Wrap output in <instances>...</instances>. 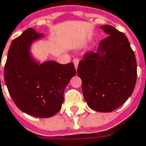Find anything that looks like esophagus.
<instances>
[{
    "instance_id": "34e87169",
    "label": "esophagus",
    "mask_w": 146,
    "mask_h": 146,
    "mask_svg": "<svg viewBox=\"0 0 146 146\" xmlns=\"http://www.w3.org/2000/svg\"><path fill=\"white\" fill-rule=\"evenodd\" d=\"M73 63H74V66H75V68L76 70H77V67H78V64H79V59H74L73 60Z\"/></svg>"
}]
</instances>
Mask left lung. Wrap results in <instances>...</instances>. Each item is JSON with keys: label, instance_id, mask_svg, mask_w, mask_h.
Here are the masks:
<instances>
[{"label": "left lung", "instance_id": "8db88e82", "mask_svg": "<svg viewBox=\"0 0 146 146\" xmlns=\"http://www.w3.org/2000/svg\"><path fill=\"white\" fill-rule=\"evenodd\" d=\"M100 29L108 35L98 52H87L79 62L84 98L88 106L99 112H111L128 100L135 87L137 63L128 38L114 27Z\"/></svg>", "mask_w": 146, "mask_h": 146}]
</instances>
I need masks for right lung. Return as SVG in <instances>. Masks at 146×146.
Masks as SVG:
<instances>
[{"label": "right lung", "instance_id": "obj_1", "mask_svg": "<svg viewBox=\"0 0 146 146\" xmlns=\"http://www.w3.org/2000/svg\"><path fill=\"white\" fill-rule=\"evenodd\" d=\"M42 37L43 34L30 28L13 40L4 66V80L21 111L50 117L61 109L65 88L76 71L73 62L35 61L30 53L31 45Z\"/></svg>", "mask_w": 146, "mask_h": 146}]
</instances>
